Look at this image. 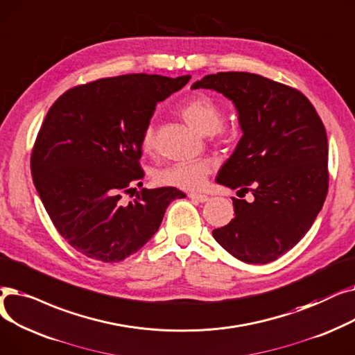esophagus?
I'll list each match as a JSON object with an SVG mask.
<instances>
[{"instance_id":"obj_1","label":"esophagus","mask_w":355,"mask_h":355,"mask_svg":"<svg viewBox=\"0 0 355 355\" xmlns=\"http://www.w3.org/2000/svg\"><path fill=\"white\" fill-rule=\"evenodd\" d=\"M192 200H196V202H207L209 199V196L207 195H200V193H189L188 195Z\"/></svg>"}]
</instances>
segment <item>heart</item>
<instances>
[{"label":"heart","mask_w":355,"mask_h":355,"mask_svg":"<svg viewBox=\"0 0 355 355\" xmlns=\"http://www.w3.org/2000/svg\"><path fill=\"white\" fill-rule=\"evenodd\" d=\"M179 115L183 121L200 134H214L223 127L224 114L214 101L205 95H195L189 98L179 108ZM141 147L146 153L155 148V128L146 125L141 134ZM211 172V162L205 159L178 162L168 164L156 173L155 179L163 187H173L184 191L199 189L205 183Z\"/></svg>","instance_id":"heart-1"}]
</instances>
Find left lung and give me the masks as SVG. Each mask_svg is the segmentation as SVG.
I'll list each match as a JSON object with an SVG mask.
<instances>
[{
	"mask_svg": "<svg viewBox=\"0 0 355 355\" xmlns=\"http://www.w3.org/2000/svg\"><path fill=\"white\" fill-rule=\"evenodd\" d=\"M198 88L230 98L243 130L216 182L254 196L232 199L235 216L212 231L214 239L244 263L273 261L305 237L325 202L324 123L300 91L261 75L218 72L195 82Z\"/></svg>",
	"mask_w": 355,
	"mask_h": 355,
	"instance_id": "left-lung-1",
	"label": "left lung"
}]
</instances>
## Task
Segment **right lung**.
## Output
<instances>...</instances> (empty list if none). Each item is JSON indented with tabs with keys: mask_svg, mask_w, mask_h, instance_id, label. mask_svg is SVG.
Returning <instances> with one entry per match:
<instances>
[{
	"mask_svg": "<svg viewBox=\"0 0 355 355\" xmlns=\"http://www.w3.org/2000/svg\"><path fill=\"white\" fill-rule=\"evenodd\" d=\"M191 76L131 73L73 87L50 107L30 167L43 205L62 237L94 260L116 263L159 230L176 188L141 187V134L157 103Z\"/></svg>",
	"mask_w": 355,
	"mask_h": 355,
	"instance_id": "1",
	"label": "right lung"
}]
</instances>
